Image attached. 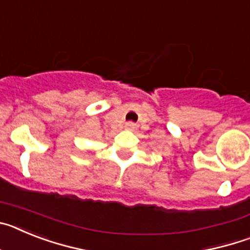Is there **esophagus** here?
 I'll use <instances>...</instances> for the list:
<instances>
[{
  "label": "esophagus",
  "mask_w": 250,
  "mask_h": 250,
  "mask_svg": "<svg viewBox=\"0 0 250 250\" xmlns=\"http://www.w3.org/2000/svg\"><path fill=\"white\" fill-rule=\"evenodd\" d=\"M125 127L129 130H134L136 127V124L135 123H132V121H129V123L125 124Z\"/></svg>",
  "instance_id": "obj_1"
}]
</instances>
